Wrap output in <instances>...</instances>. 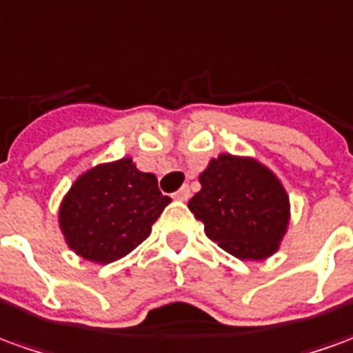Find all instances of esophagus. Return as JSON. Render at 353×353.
I'll use <instances>...</instances> for the list:
<instances>
[{"label": "esophagus", "instance_id": "34e87169", "mask_svg": "<svg viewBox=\"0 0 353 353\" xmlns=\"http://www.w3.org/2000/svg\"><path fill=\"white\" fill-rule=\"evenodd\" d=\"M189 196H191V191H189V187L187 185L181 187L179 191H176V193H174V199H177V201H187Z\"/></svg>", "mask_w": 353, "mask_h": 353}]
</instances>
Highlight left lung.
Returning a JSON list of instances; mask_svg holds the SVG:
<instances>
[{"instance_id":"8db88e82","label":"left lung","mask_w":353,"mask_h":353,"mask_svg":"<svg viewBox=\"0 0 353 353\" xmlns=\"http://www.w3.org/2000/svg\"><path fill=\"white\" fill-rule=\"evenodd\" d=\"M189 210L218 247L243 261H263L280 249L290 224V196L278 176L251 157L222 152L199 176Z\"/></svg>"}]
</instances>
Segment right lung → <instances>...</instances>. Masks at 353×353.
<instances>
[{"label": "right lung", "mask_w": 353, "mask_h": 353, "mask_svg": "<svg viewBox=\"0 0 353 353\" xmlns=\"http://www.w3.org/2000/svg\"><path fill=\"white\" fill-rule=\"evenodd\" d=\"M170 203L158 189L157 176L141 172L125 157L77 177L61 199L57 222L71 251L108 265L141 245Z\"/></svg>", "instance_id": "right-lung-1"}]
</instances>
